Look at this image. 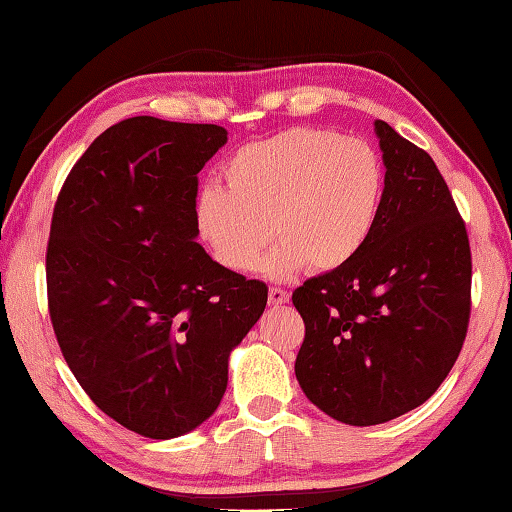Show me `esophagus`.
<instances>
[{"label": "esophagus", "instance_id": "34e87169", "mask_svg": "<svg viewBox=\"0 0 512 512\" xmlns=\"http://www.w3.org/2000/svg\"><path fill=\"white\" fill-rule=\"evenodd\" d=\"M284 302H289V291H284L280 287L268 289V305H271V307H282Z\"/></svg>", "mask_w": 512, "mask_h": 512}]
</instances>
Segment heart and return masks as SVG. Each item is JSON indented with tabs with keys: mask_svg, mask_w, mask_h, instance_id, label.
<instances>
[{
	"mask_svg": "<svg viewBox=\"0 0 512 512\" xmlns=\"http://www.w3.org/2000/svg\"><path fill=\"white\" fill-rule=\"evenodd\" d=\"M225 189L198 198V232L223 266L250 273L273 235L266 273L348 266L375 232L386 169L375 146L325 128H289L241 146L223 167Z\"/></svg>",
	"mask_w": 512,
	"mask_h": 512,
	"instance_id": "1",
	"label": "heart"
}]
</instances>
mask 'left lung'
<instances>
[{
  "instance_id": "left-lung-1",
  "label": "left lung",
  "mask_w": 512,
  "mask_h": 512,
  "mask_svg": "<svg viewBox=\"0 0 512 512\" xmlns=\"http://www.w3.org/2000/svg\"><path fill=\"white\" fill-rule=\"evenodd\" d=\"M384 203L348 266L293 291L305 320L302 393L329 418L370 427L413 411L443 384L470 320L465 223L427 151L375 121Z\"/></svg>"
}]
</instances>
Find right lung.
I'll list each match as a JSON object with an SVG mask.
<instances>
[{"instance_id": "1", "label": "right lung", "mask_w": 512, "mask_h": 512, "mask_svg": "<svg viewBox=\"0 0 512 512\" xmlns=\"http://www.w3.org/2000/svg\"><path fill=\"white\" fill-rule=\"evenodd\" d=\"M228 142L216 124L133 117L103 131L60 189L47 246L49 316L99 409L144 438L210 418L230 352L268 287L198 244V171Z\"/></svg>"}]
</instances>
